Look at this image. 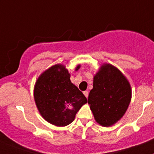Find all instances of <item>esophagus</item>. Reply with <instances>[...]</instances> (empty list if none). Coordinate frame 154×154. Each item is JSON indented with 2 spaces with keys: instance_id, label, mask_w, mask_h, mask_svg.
I'll return each mask as SVG.
<instances>
[{
  "instance_id": "1",
  "label": "esophagus",
  "mask_w": 154,
  "mask_h": 154,
  "mask_svg": "<svg viewBox=\"0 0 154 154\" xmlns=\"http://www.w3.org/2000/svg\"><path fill=\"white\" fill-rule=\"evenodd\" d=\"M84 95H85V97H86V98H88V91H84Z\"/></svg>"
}]
</instances>
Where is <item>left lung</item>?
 Masks as SVG:
<instances>
[{
    "label": "left lung",
    "mask_w": 154,
    "mask_h": 154,
    "mask_svg": "<svg viewBox=\"0 0 154 154\" xmlns=\"http://www.w3.org/2000/svg\"><path fill=\"white\" fill-rule=\"evenodd\" d=\"M131 99V85L117 68L103 64L93 78L88 104L97 123L109 127L123 117Z\"/></svg>",
    "instance_id": "8db88e82"
}]
</instances>
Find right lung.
<instances>
[{"instance_id":"right-lung-1","label":"right lung","mask_w":154,"mask_h":154,"mask_svg":"<svg viewBox=\"0 0 154 154\" xmlns=\"http://www.w3.org/2000/svg\"><path fill=\"white\" fill-rule=\"evenodd\" d=\"M69 78L65 66L56 64L41 73L34 86V100L40 113L45 121L59 127L73 122L76 113L87 103L86 97Z\"/></svg>"}]
</instances>
